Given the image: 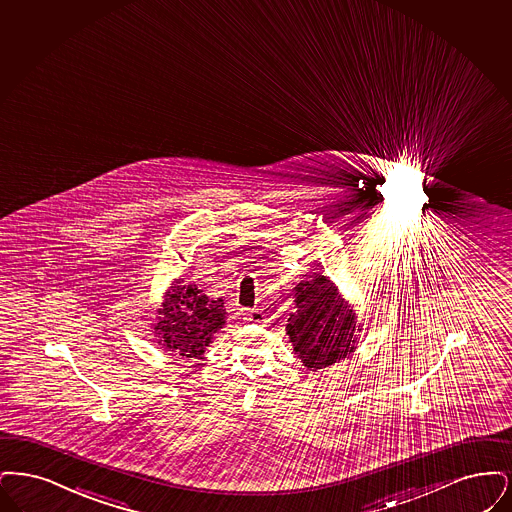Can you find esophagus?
Instances as JSON below:
<instances>
[{"label": "esophagus", "mask_w": 512, "mask_h": 512, "mask_svg": "<svg viewBox=\"0 0 512 512\" xmlns=\"http://www.w3.org/2000/svg\"><path fill=\"white\" fill-rule=\"evenodd\" d=\"M245 319L250 321V323H262L264 321V313L260 312V310H250V312L246 313Z\"/></svg>", "instance_id": "1"}]
</instances>
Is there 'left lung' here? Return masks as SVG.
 <instances>
[{"mask_svg": "<svg viewBox=\"0 0 512 512\" xmlns=\"http://www.w3.org/2000/svg\"><path fill=\"white\" fill-rule=\"evenodd\" d=\"M296 306L287 333L294 352L310 371L329 367L354 352L356 313L327 277L313 275L296 285Z\"/></svg>", "mask_w": 512, "mask_h": 512, "instance_id": "left-lung-1", "label": "left lung"}]
</instances>
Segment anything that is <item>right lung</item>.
Wrapping results in <instances>:
<instances>
[{"label":"right lung","mask_w":512,"mask_h":512,"mask_svg":"<svg viewBox=\"0 0 512 512\" xmlns=\"http://www.w3.org/2000/svg\"><path fill=\"white\" fill-rule=\"evenodd\" d=\"M156 331L162 346L183 357H200L225 323L222 298L210 300L197 285L178 281L166 296Z\"/></svg>","instance_id":"obj_1"}]
</instances>
